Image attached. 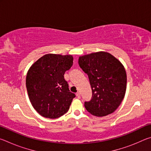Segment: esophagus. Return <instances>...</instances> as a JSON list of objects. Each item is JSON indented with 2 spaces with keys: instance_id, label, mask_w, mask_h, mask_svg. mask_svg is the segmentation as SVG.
Wrapping results in <instances>:
<instances>
[{
  "instance_id": "1",
  "label": "esophagus",
  "mask_w": 151,
  "mask_h": 151,
  "mask_svg": "<svg viewBox=\"0 0 151 151\" xmlns=\"http://www.w3.org/2000/svg\"><path fill=\"white\" fill-rule=\"evenodd\" d=\"M76 96L78 97V98H81V94H80V93H79V92H78V93H76Z\"/></svg>"
}]
</instances>
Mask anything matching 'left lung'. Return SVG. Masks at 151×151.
<instances>
[{"mask_svg": "<svg viewBox=\"0 0 151 151\" xmlns=\"http://www.w3.org/2000/svg\"><path fill=\"white\" fill-rule=\"evenodd\" d=\"M78 64L88 75L93 92L91 100L85 103L86 111L96 116L115 111L127 89V73L122 64L104 51L79 57Z\"/></svg>", "mask_w": 151, "mask_h": 151, "instance_id": "left-lung-1", "label": "left lung"}]
</instances>
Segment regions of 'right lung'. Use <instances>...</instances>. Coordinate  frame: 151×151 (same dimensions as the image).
Returning a JSON list of instances; mask_svg holds the SVG:
<instances>
[{
    "label": "right lung",
    "instance_id": "right-lung-1",
    "mask_svg": "<svg viewBox=\"0 0 151 151\" xmlns=\"http://www.w3.org/2000/svg\"><path fill=\"white\" fill-rule=\"evenodd\" d=\"M73 63L72 55L47 54L28 70L26 86L29 100L40 115L48 119L63 116L70 108L75 94L64 78Z\"/></svg>",
    "mask_w": 151,
    "mask_h": 151
}]
</instances>
